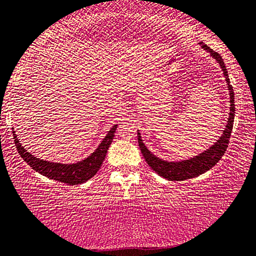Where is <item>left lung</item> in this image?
<instances>
[{
	"label": "left lung",
	"mask_w": 256,
	"mask_h": 256,
	"mask_svg": "<svg viewBox=\"0 0 256 256\" xmlns=\"http://www.w3.org/2000/svg\"><path fill=\"white\" fill-rule=\"evenodd\" d=\"M198 44H200L202 50H205L208 54H210V56L218 64L221 70L223 72V76H224V80L229 91V115L228 120H226V123L224 125V128L222 130V134L220 138H218L216 142L206 150H204V152L197 154L196 156L186 158V160H163V158L156 156L155 154L150 152L147 146L144 144L142 138H141V133L139 130H138V142H139L141 154H142L147 164L158 174V176H163L165 179L171 181H182L186 179H192V178H196L212 168L213 166L221 160V157L224 155L226 149L228 147L229 144L231 131H232L234 126V88L230 84L228 70H226V64L223 62L221 56L218 54V52L213 51L212 48H210L202 42H200Z\"/></svg>",
	"instance_id": "left-lung-1"
}]
</instances>
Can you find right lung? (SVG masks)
<instances>
[{"label":"right lung","instance_id":"obj_1","mask_svg":"<svg viewBox=\"0 0 256 256\" xmlns=\"http://www.w3.org/2000/svg\"><path fill=\"white\" fill-rule=\"evenodd\" d=\"M117 124L112 126V128L107 132L106 136L99 144L96 149L90 154L84 160L76 162V163L64 164V163H56V162L44 160L32 155L27 149L20 144L14 130L12 128V133L14 136V144L17 147L18 152L26 163L30 166L34 171L38 172L42 176L48 178V179L64 182L67 184H80L83 182L90 180L92 176H96V173L99 171V168L102 165L104 157L107 155L109 146L112 142L114 134L116 132Z\"/></svg>","mask_w":256,"mask_h":256}]
</instances>
